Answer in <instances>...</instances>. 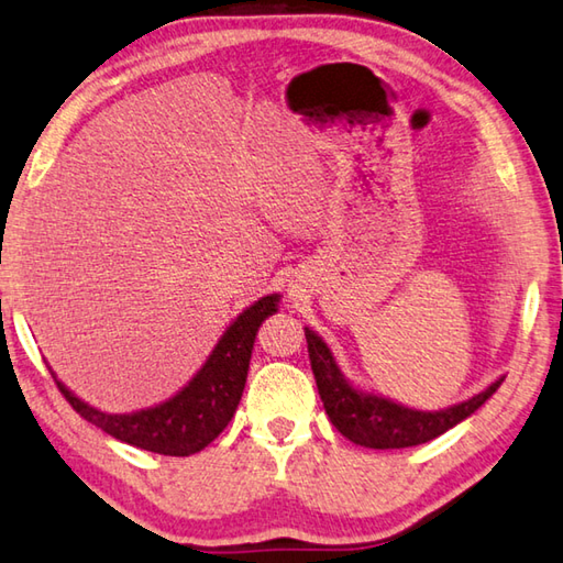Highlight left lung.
<instances>
[{
	"label": "left lung",
	"instance_id": "obj_1",
	"mask_svg": "<svg viewBox=\"0 0 563 563\" xmlns=\"http://www.w3.org/2000/svg\"><path fill=\"white\" fill-rule=\"evenodd\" d=\"M305 339L307 351H310L319 398L324 402L329 420L349 442L366 449H405L432 442L434 437L444 434L446 429L456 427L461 420L476 412L503 383V378L495 380L490 388L473 395L466 402L446 407V410L420 412L393 400L378 398V395L356 390L354 385H349L346 378L341 376L332 351L312 329L305 327Z\"/></svg>",
	"mask_w": 563,
	"mask_h": 563
}]
</instances>
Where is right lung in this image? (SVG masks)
I'll return each mask as SVG.
<instances>
[{"mask_svg":"<svg viewBox=\"0 0 563 563\" xmlns=\"http://www.w3.org/2000/svg\"><path fill=\"white\" fill-rule=\"evenodd\" d=\"M278 302L280 295H266L241 312L219 339L212 356L197 371V376L175 398L148 410L107 415L75 398L60 380H55V385L77 415L119 442L163 456L197 454L209 442H214L234 417L246 385L256 332L263 319L278 310Z\"/></svg>","mask_w":563,"mask_h":563,"instance_id":"add662e5","label":"right lung"}]
</instances>
